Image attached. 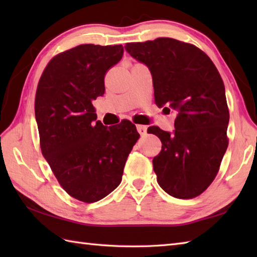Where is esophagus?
Returning <instances> with one entry per match:
<instances>
[{
    "label": "esophagus",
    "instance_id": "obj_1",
    "mask_svg": "<svg viewBox=\"0 0 257 257\" xmlns=\"http://www.w3.org/2000/svg\"><path fill=\"white\" fill-rule=\"evenodd\" d=\"M137 130L141 136H145L147 134V127L143 124H137Z\"/></svg>",
    "mask_w": 257,
    "mask_h": 257
}]
</instances>
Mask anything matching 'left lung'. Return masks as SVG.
Segmentation results:
<instances>
[{"instance_id":"8db88e82","label":"left lung","mask_w":257,"mask_h":257,"mask_svg":"<svg viewBox=\"0 0 257 257\" xmlns=\"http://www.w3.org/2000/svg\"><path fill=\"white\" fill-rule=\"evenodd\" d=\"M124 48L149 67L156 105L178 113L172 135L148 128L162 144L152 160L157 181L174 198H195L215 179L228 146L230 113L219 70L199 47L170 37Z\"/></svg>"}]
</instances>
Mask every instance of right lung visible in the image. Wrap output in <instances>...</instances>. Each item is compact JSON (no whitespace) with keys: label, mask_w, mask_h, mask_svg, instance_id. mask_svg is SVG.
<instances>
[{"label":"right lung","mask_w":257,"mask_h":257,"mask_svg":"<svg viewBox=\"0 0 257 257\" xmlns=\"http://www.w3.org/2000/svg\"><path fill=\"white\" fill-rule=\"evenodd\" d=\"M122 45L83 44L54 56L35 95L42 155L58 183L85 203L105 198L121 182L125 160L140 135L129 120L106 127L92 100L105 94V75Z\"/></svg>","instance_id":"1"}]
</instances>
